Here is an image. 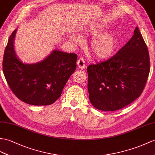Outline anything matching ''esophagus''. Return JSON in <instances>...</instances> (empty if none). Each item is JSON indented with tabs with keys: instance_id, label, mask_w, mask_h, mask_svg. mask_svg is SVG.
<instances>
[{
	"instance_id": "34e87169",
	"label": "esophagus",
	"mask_w": 155,
	"mask_h": 155,
	"mask_svg": "<svg viewBox=\"0 0 155 155\" xmlns=\"http://www.w3.org/2000/svg\"><path fill=\"white\" fill-rule=\"evenodd\" d=\"M77 64H78V66L79 68L83 69V68H84L85 66V60L83 59V58H79V60H78Z\"/></svg>"
}]
</instances>
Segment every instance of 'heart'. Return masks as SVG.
<instances>
[{
	"label": "heart",
	"mask_w": 155,
	"mask_h": 155,
	"mask_svg": "<svg viewBox=\"0 0 155 155\" xmlns=\"http://www.w3.org/2000/svg\"><path fill=\"white\" fill-rule=\"evenodd\" d=\"M103 28L104 25L102 24L93 23L88 26L86 31L89 35L95 36L89 45L91 53L100 59L110 57L114 53L116 46V39L114 34L109 32L100 33ZM71 41L77 45H80L83 42V39L78 35L71 37Z\"/></svg>",
	"instance_id": "b5f03b06"
}]
</instances>
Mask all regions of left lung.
<instances>
[{
    "label": "left lung",
    "mask_w": 155,
    "mask_h": 155,
    "mask_svg": "<svg viewBox=\"0 0 155 155\" xmlns=\"http://www.w3.org/2000/svg\"><path fill=\"white\" fill-rule=\"evenodd\" d=\"M87 71L89 100L98 110H118L137 99L150 71L148 48L139 28L116 54Z\"/></svg>",
    "instance_id": "left-lung-1"
}]
</instances>
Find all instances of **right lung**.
Segmentation results:
<instances>
[{"label": "right lung", "mask_w": 155, "mask_h": 155, "mask_svg": "<svg viewBox=\"0 0 155 155\" xmlns=\"http://www.w3.org/2000/svg\"><path fill=\"white\" fill-rule=\"evenodd\" d=\"M16 31L9 37L2 61L3 73L10 89L19 99L29 104L54 103L76 68L77 54L53 51L43 61L25 64L14 51Z\"/></svg>", "instance_id": "1"}]
</instances>
